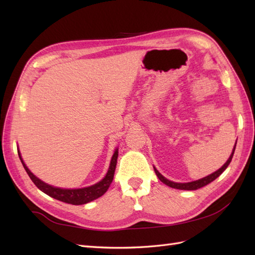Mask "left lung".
I'll return each mask as SVG.
<instances>
[{
    "instance_id": "1",
    "label": "left lung",
    "mask_w": 255,
    "mask_h": 255,
    "mask_svg": "<svg viewBox=\"0 0 255 255\" xmlns=\"http://www.w3.org/2000/svg\"><path fill=\"white\" fill-rule=\"evenodd\" d=\"M236 144H237V141H236ZM236 144H235L234 149H232V152H231V154L229 156V159L227 160L226 163L223 166H221L220 169H218L217 171H215L214 173H211V174L205 176L203 178H199V180H196V181H192V182H187V183H176V182H173V181L167 180L166 177H164L158 170L155 169V166H153V169H154V172H155L156 176L159 177V180L162 183H164L165 185L170 186L172 188H176V189H184V191H195V189H198L200 187H204V186L207 185V184L215 181L216 178H217L221 174V173H223L227 169V167H228V165L230 164V162L232 160V156H234V153H235Z\"/></svg>"
}]
</instances>
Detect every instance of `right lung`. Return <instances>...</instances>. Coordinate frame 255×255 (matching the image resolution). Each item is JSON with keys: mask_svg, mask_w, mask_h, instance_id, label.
I'll list each match as a JSON object with an SVG mask.
<instances>
[{"mask_svg": "<svg viewBox=\"0 0 255 255\" xmlns=\"http://www.w3.org/2000/svg\"><path fill=\"white\" fill-rule=\"evenodd\" d=\"M17 152H18V156L20 159L21 164H23L27 174H28L30 180L34 182L35 185L39 188L41 192L47 194L48 196L60 200V202L72 204V205L88 204L92 202V200H95L99 197L103 196V195L106 193L114 178V173H115L117 158H118V147H117L113 153L106 175L103 177L100 182L93 184V185L88 186V187H82V188H61V187L52 186L50 184L41 181L39 177H37L25 164V162L23 158H21V154L19 152V149H17Z\"/></svg>", "mask_w": 255, "mask_h": 255, "instance_id": "1", "label": "right lung"}]
</instances>
